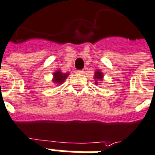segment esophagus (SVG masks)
<instances>
[{"mask_svg": "<svg viewBox=\"0 0 155 155\" xmlns=\"http://www.w3.org/2000/svg\"><path fill=\"white\" fill-rule=\"evenodd\" d=\"M78 73L79 74H83V73H84V70H83V69L78 70Z\"/></svg>", "mask_w": 155, "mask_h": 155, "instance_id": "esophagus-1", "label": "esophagus"}]
</instances>
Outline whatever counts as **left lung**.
Listing matches in <instances>:
<instances>
[{
	"label": "left lung",
	"instance_id": "8db88e82",
	"mask_svg": "<svg viewBox=\"0 0 155 155\" xmlns=\"http://www.w3.org/2000/svg\"><path fill=\"white\" fill-rule=\"evenodd\" d=\"M102 78H103V75H102V73H101L100 71H97L96 73H95V78L96 79H100V80H102ZM97 82V81H96ZM97 82H96V84H97Z\"/></svg>",
	"mask_w": 155,
	"mask_h": 155
}]
</instances>
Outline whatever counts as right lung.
Here are the masks:
<instances>
[{"label":"right lung","mask_w":155,"mask_h":155,"mask_svg":"<svg viewBox=\"0 0 155 155\" xmlns=\"http://www.w3.org/2000/svg\"><path fill=\"white\" fill-rule=\"evenodd\" d=\"M68 75V73H62L60 71H57L56 73L54 74V83H58V84H61L64 82V80Z\"/></svg>","instance_id":"add662e5"}]
</instances>
